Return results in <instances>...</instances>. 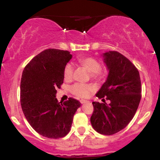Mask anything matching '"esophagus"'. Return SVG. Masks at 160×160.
Masks as SVG:
<instances>
[{
	"instance_id": "obj_1",
	"label": "esophagus",
	"mask_w": 160,
	"mask_h": 160,
	"mask_svg": "<svg viewBox=\"0 0 160 160\" xmlns=\"http://www.w3.org/2000/svg\"><path fill=\"white\" fill-rule=\"evenodd\" d=\"M80 103H81V104H84V103H86V102H87V101L83 100V99H81V100H80Z\"/></svg>"
}]
</instances>
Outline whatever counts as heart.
Returning a JSON list of instances; mask_svg holds the SVG:
<instances>
[{
	"label": "heart",
	"instance_id": "obj_1",
	"mask_svg": "<svg viewBox=\"0 0 160 160\" xmlns=\"http://www.w3.org/2000/svg\"><path fill=\"white\" fill-rule=\"evenodd\" d=\"M78 65L86 68L95 78H102L104 76V71L102 69L101 63L93 57H82L78 60ZM74 67L71 64L68 63L63 70V76L65 80L69 81L73 78ZM95 86L91 84H85L77 82L70 87V91L72 94L80 98H87L95 90Z\"/></svg>",
	"mask_w": 160,
	"mask_h": 160
}]
</instances>
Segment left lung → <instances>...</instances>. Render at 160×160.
Returning <instances> with one entry per match:
<instances>
[{
	"instance_id": "1",
	"label": "left lung",
	"mask_w": 160,
	"mask_h": 160,
	"mask_svg": "<svg viewBox=\"0 0 160 160\" xmlns=\"http://www.w3.org/2000/svg\"><path fill=\"white\" fill-rule=\"evenodd\" d=\"M103 56L109 74L95 95L111 103L92 102L94 111L90 120L97 132L111 135L132 120L141 101V82L138 70L123 55L109 51Z\"/></svg>"
}]
</instances>
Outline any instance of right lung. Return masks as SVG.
<instances>
[{
    "mask_svg": "<svg viewBox=\"0 0 160 160\" xmlns=\"http://www.w3.org/2000/svg\"><path fill=\"white\" fill-rule=\"evenodd\" d=\"M67 50L47 49L25 66L20 84V102L25 118L40 135L61 138L68 135L80 102L69 98L63 104L56 98L63 83V70L71 58Z\"/></svg>",
    "mask_w": 160,
    "mask_h": 160,
    "instance_id": "1",
    "label": "right lung"
}]
</instances>
